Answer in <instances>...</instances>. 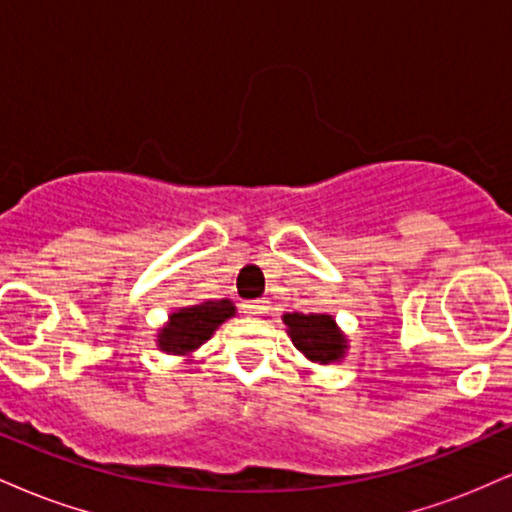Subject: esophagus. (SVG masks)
Wrapping results in <instances>:
<instances>
[{"label": "esophagus", "mask_w": 512, "mask_h": 512, "mask_svg": "<svg viewBox=\"0 0 512 512\" xmlns=\"http://www.w3.org/2000/svg\"><path fill=\"white\" fill-rule=\"evenodd\" d=\"M264 310H267V305H264L262 301H248V303H243V313H245V315H262Z\"/></svg>", "instance_id": "1"}]
</instances>
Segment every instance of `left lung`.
<instances>
[{
    "mask_svg": "<svg viewBox=\"0 0 512 512\" xmlns=\"http://www.w3.org/2000/svg\"><path fill=\"white\" fill-rule=\"evenodd\" d=\"M286 334L293 346L308 358L310 363H339L349 351V339L339 330L337 320L327 313H286L284 317Z\"/></svg>",
    "mask_w": 512,
    "mask_h": 512,
    "instance_id": "8db88e82",
    "label": "left lung"
}]
</instances>
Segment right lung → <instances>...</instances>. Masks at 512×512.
Wrapping results in <instances>:
<instances>
[{
    "label": "right lung",
    "mask_w": 512,
    "mask_h": 512,
    "mask_svg": "<svg viewBox=\"0 0 512 512\" xmlns=\"http://www.w3.org/2000/svg\"><path fill=\"white\" fill-rule=\"evenodd\" d=\"M233 315H236V305L228 298L185 305L168 315L166 325L156 332V346L170 356L190 358Z\"/></svg>",
    "instance_id": "obj_1"
}]
</instances>
